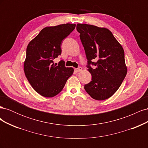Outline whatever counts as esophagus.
<instances>
[{
  "mask_svg": "<svg viewBox=\"0 0 148 148\" xmlns=\"http://www.w3.org/2000/svg\"><path fill=\"white\" fill-rule=\"evenodd\" d=\"M75 70L76 71H77V72H79V71H81V70H82V68L81 66H79V67H78V68L75 69Z\"/></svg>",
  "mask_w": 148,
  "mask_h": 148,
  "instance_id": "esophagus-1",
  "label": "esophagus"
}]
</instances>
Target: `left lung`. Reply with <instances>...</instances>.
Returning <instances> with one entry per match:
<instances>
[{"label":"left lung","mask_w":148,"mask_h":148,"mask_svg":"<svg viewBox=\"0 0 148 148\" xmlns=\"http://www.w3.org/2000/svg\"><path fill=\"white\" fill-rule=\"evenodd\" d=\"M77 29L88 60V70L92 76L84 88L96 100L108 99L118 90L127 75L123 49L108 29L77 24ZM91 64L95 68L92 69Z\"/></svg>","instance_id":"left-lung-1"}]
</instances>
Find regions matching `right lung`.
I'll list each match as a JSON object with an SVG mask.
<instances>
[{
  "label": "right lung",
  "mask_w": 148,
  "mask_h": 148,
  "mask_svg": "<svg viewBox=\"0 0 148 148\" xmlns=\"http://www.w3.org/2000/svg\"><path fill=\"white\" fill-rule=\"evenodd\" d=\"M75 26V24L66 23L44 28L26 48L25 75L33 88L44 97L58 95L73 73V69L66 67L64 60L56 66L53 60L61 55L62 41Z\"/></svg>",
  "instance_id": "add662e5"
}]
</instances>
